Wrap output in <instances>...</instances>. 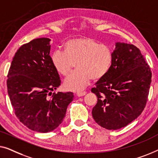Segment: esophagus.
Wrapping results in <instances>:
<instances>
[{"instance_id":"34e87169","label":"esophagus","mask_w":158,"mask_h":158,"mask_svg":"<svg viewBox=\"0 0 158 158\" xmlns=\"http://www.w3.org/2000/svg\"><path fill=\"white\" fill-rule=\"evenodd\" d=\"M86 94V92H79L77 93V95L78 97H82V96H84Z\"/></svg>"}]
</instances>
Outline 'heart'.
<instances>
[{"label": "heart", "instance_id": "1", "mask_svg": "<svg viewBox=\"0 0 158 158\" xmlns=\"http://www.w3.org/2000/svg\"><path fill=\"white\" fill-rule=\"evenodd\" d=\"M113 61L110 47L100 44L96 39L84 37L71 39L64 46V52L56 50L51 55L54 69L61 76H66L76 64L77 71L64 80L66 89L80 92L93 79L98 81L110 71Z\"/></svg>", "mask_w": 158, "mask_h": 158}]
</instances>
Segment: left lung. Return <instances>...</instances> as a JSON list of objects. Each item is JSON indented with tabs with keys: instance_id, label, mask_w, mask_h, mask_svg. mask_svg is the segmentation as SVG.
Listing matches in <instances>:
<instances>
[{
	"instance_id": "8db88e82",
	"label": "left lung",
	"mask_w": 158,
	"mask_h": 158,
	"mask_svg": "<svg viewBox=\"0 0 158 158\" xmlns=\"http://www.w3.org/2000/svg\"><path fill=\"white\" fill-rule=\"evenodd\" d=\"M152 72L138 48L116 43L111 68L92 92L97 103L92 117L102 127L119 130L139 117L145 107Z\"/></svg>"
}]
</instances>
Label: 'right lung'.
<instances>
[{"label":"right lung","instance_id":"1","mask_svg":"<svg viewBox=\"0 0 158 158\" xmlns=\"http://www.w3.org/2000/svg\"><path fill=\"white\" fill-rule=\"evenodd\" d=\"M51 40L39 38L20 47L10 64L7 88L15 116L30 130L48 132L64 120L72 92H54L61 84L51 62Z\"/></svg>","mask_w":158,"mask_h":158}]
</instances>
